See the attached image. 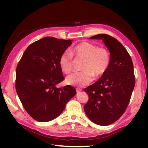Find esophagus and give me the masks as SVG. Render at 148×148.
Wrapping results in <instances>:
<instances>
[{
    "instance_id": "1",
    "label": "esophagus",
    "mask_w": 148,
    "mask_h": 148,
    "mask_svg": "<svg viewBox=\"0 0 148 148\" xmlns=\"http://www.w3.org/2000/svg\"><path fill=\"white\" fill-rule=\"evenodd\" d=\"M76 91H77V93H78V92H81L82 91V90L80 89H78V88H77L76 89Z\"/></svg>"
}]
</instances>
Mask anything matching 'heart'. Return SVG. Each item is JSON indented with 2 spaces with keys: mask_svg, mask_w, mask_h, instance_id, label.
<instances>
[{
  "mask_svg": "<svg viewBox=\"0 0 148 148\" xmlns=\"http://www.w3.org/2000/svg\"><path fill=\"white\" fill-rule=\"evenodd\" d=\"M73 56L77 59H84L82 70L83 71L69 75L66 78L67 84L78 87H83L91 83L93 77H102L109 69L110 55L108 49L98 47L95 44L83 41L77 44L70 52L62 53L59 58V65L65 74L73 70Z\"/></svg>",
  "mask_w": 148,
  "mask_h": 148,
  "instance_id": "1",
  "label": "heart"
}]
</instances>
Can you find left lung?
Returning a JSON list of instances; mask_svg holds the SVG:
<instances>
[{
	"label": "left lung",
	"mask_w": 148,
	"mask_h": 148,
	"mask_svg": "<svg viewBox=\"0 0 148 148\" xmlns=\"http://www.w3.org/2000/svg\"><path fill=\"white\" fill-rule=\"evenodd\" d=\"M90 39H102L110 53L107 72L84 89L89 96L84 110L92 122L106 126L114 123L126 110L135 85L132 58L117 39L99 34Z\"/></svg>",
	"instance_id": "8db88e82"
}]
</instances>
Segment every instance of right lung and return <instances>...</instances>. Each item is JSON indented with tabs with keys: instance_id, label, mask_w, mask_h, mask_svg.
Instances as JSON below:
<instances>
[{
	"instance_id": "add662e5",
	"label": "right lung",
	"mask_w": 148,
	"mask_h": 148,
	"mask_svg": "<svg viewBox=\"0 0 148 148\" xmlns=\"http://www.w3.org/2000/svg\"><path fill=\"white\" fill-rule=\"evenodd\" d=\"M71 42L44 37L30 44L17 65V95L25 110L38 122H46L57 117L77 93L70 85L56 86L65 79L59 58Z\"/></svg>"
}]
</instances>
